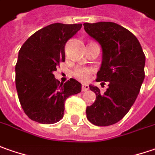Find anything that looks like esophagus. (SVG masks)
Returning <instances> with one entry per match:
<instances>
[{
  "label": "esophagus",
  "instance_id": "obj_1",
  "mask_svg": "<svg viewBox=\"0 0 155 155\" xmlns=\"http://www.w3.org/2000/svg\"><path fill=\"white\" fill-rule=\"evenodd\" d=\"M88 89H89V86H88L87 84H83L82 87H81V90H82L83 92H85V91H87Z\"/></svg>",
  "mask_w": 155,
  "mask_h": 155
}]
</instances>
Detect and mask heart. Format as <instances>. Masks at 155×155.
I'll list each match as a JSON object with an SVG mask.
<instances>
[{"mask_svg":"<svg viewBox=\"0 0 155 155\" xmlns=\"http://www.w3.org/2000/svg\"><path fill=\"white\" fill-rule=\"evenodd\" d=\"M93 72V69L90 68L79 67L74 70V76L78 79L81 81H87L88 78L90 77L91 73Z\"/></svg>","mask_w":155,"mask_h":155,"instance_id":"obj_1","label":"heart"}]
</instances>
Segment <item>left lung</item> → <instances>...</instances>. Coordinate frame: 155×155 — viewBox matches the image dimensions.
Listing matches in <instances>:
<instances>
[{"instance_id":"1","label":"left lung","mask_w":155,"mask_h":155,"mask_svg":"<svg viewBox=\"0 0 155 155\" xmlns=\"http://www.w3.org/2000/svg\"><path fill=\"white\" fill-rule=\"evenodd\" d=\"M83 25L102 49L96 81L109 82L104 94L89 85L96 99L87 107V117L94 125H112L128 113L136 101L145 78L146 57L136 36L119 25L97 22Z\"/></svg>"}]
</instances>
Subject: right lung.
Here are the masks:
<instances>
[{
    "mask_svg": "<svg viewBox=\"0 0 155 155\" xmlns=\"http://www.w3.org/2000/svg\"><path fill=\"white\" fill-rule=\"evenodd\" d=\"M81 24L49 25L31 35L20 48L15 66L19 102L30 119L52 124L63 117L65 100L81 92V84L71 78L61 83L53 73L65 61L67 42Z\"/></svg>",
    "mask_w": 155,
    "mask_h": 155,
    "instance_id": "obj_1",
    "label": "right lung"
}]
</instances>
